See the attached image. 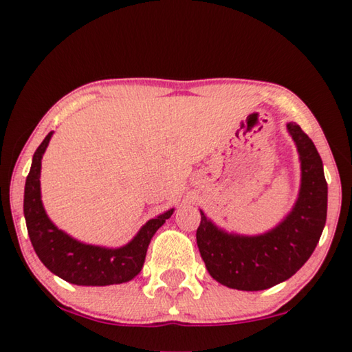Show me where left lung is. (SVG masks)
Segmentation results:
<instances>
[{
  "instance_id": "1",
  "label": "left lung",
  "mask_w": 352,
  "mask_h": 352,
  "mask_svg": "<svg viewBox=\"0 0 352 352\" xmlns=\"http://www.w3.org/2000/svg\"><path fill=\"white\" fill-rule=\"evenodd\" d=\"M301 166L300 192L281 222L262 234L228 233L200 210L197 245L217 283L237 290H265L306 264L326 223L327 183L317 147L295 122L285 124Z\"/></svg>"
}]
</instances>
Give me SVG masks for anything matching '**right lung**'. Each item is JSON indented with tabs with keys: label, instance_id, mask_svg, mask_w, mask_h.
Listing matches in <instances>:
<instances>
[{
	"label": "right lung",
	"instance_id": "obj_1",
	"mask_svg": "<svg viewBox=\"0 0 352 352\" xmlns=\"http://www.w3.org/2000/svg\"><path fill=\"white\" fill-rule=\"evenodd\" d=\"M52 133H47L35 151L25 184L23 210L35 253L47 270L71 284L111 285L132 281L144 265L147 247L153 234L174 214V208L147 220L133 239L122 247L91 245L71 237L51 222L41 201V158Z\"/></svg>",
	"mask_w": 352,
	"mask_h": 352
}]
</instances>
